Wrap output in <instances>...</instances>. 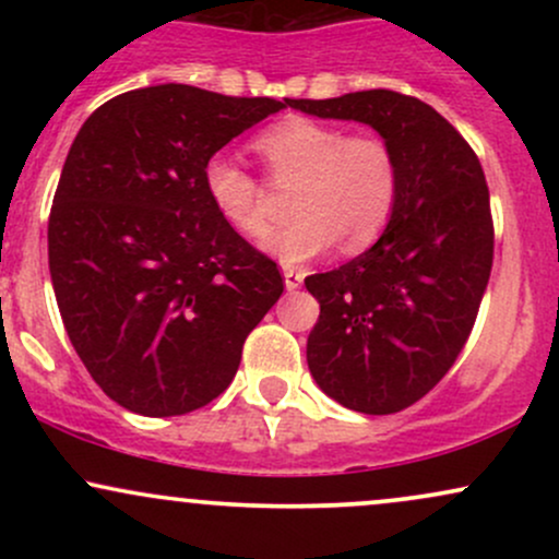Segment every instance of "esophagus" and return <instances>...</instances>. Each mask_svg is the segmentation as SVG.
<instances>
[{
    "label": "esophagus",
    "instance_id": "esophagus-1",
    "mask_svg": "<svg viewBox=\"0 0 559 559\" xmlns=\"http://www.w3.org/2000/svg\"><path fill=\"white\" fill-rule=\"evenodd\" d=\"M301 281H305V273L297 271V267H284V284L288 292H294V288L301 286Z\"/></svg>",
    "mask_w": 559,
    "mask_h": 559
}]
</instances>
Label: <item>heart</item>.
Masks as SVG:
<instances>
[{
    "label": "heart",
    "instance_id": "1",
    "mask_svg": "<svg viewBox=\"0 0 559 559\" xmlns=\"http://www.w3.org/2000/svg\"><path fill=\"white\" fill-rule=\"evenodd\" d=\"M275 186H292L284 228L262 236V249L284 265H297L342 243L362 252L381 239L394 217L402 168L394 146L378 133H346L342 126L292 118L254 139ZM204 194L215 213L241 236L267 228V191L239 157L215 152L202 168Z\"/></svg>",
    "mask_w": 559,
    "mask_h": 559
}]
</instances>
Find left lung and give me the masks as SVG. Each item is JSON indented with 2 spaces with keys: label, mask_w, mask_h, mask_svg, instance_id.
Returning a JSON list of instances; mask_svg holds the SVG:
<instances>
[{
  "label": "left lung",
  "mask_w": 559,
  "mask_h": 559,
  "mask_svg": "<svg viewBox=\"0 0 559 559\" xmlns=\"http://www.w3.org/2000/svg\"><path fill=\"white\" fill-rule=\"evenodd\" d=\"M288 105L368 123L400 157V204L381 239L305 278L320 301L307 338L318 386L357 413H400L447 376L476 323L493 262L484 168L457 128L415 96L370 88Z\"/></svg>",
  "instance_id": "left-lung-1"
}]
</instances>
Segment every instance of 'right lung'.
<instances>
[{
    "mask_svg": "<svg viewBox=\"0 0 559 559\" xmlns=\"http://www.w3.org/2000/svg\"><path fill=\"white\" fill-rule=\"evenodd\" d=\"M288 102L163 83L81 126L49 213V273L70 344L120 407L170 418L213 402L284 294L278 265L215 213L202 168Z\"/></svg>",
    "mask_w": 559,
    "mask_h": 559,
    "instance_id": "1",
    "label": "right lung"
}]
</instances>
